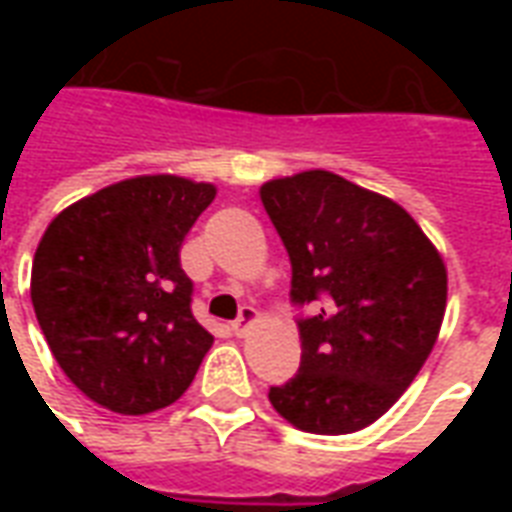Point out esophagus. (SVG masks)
Here are the masks:
<instances>
[{
    "mask_svg": "<svg viewBox=\"0 0 512 512\" xmlns=\"http://www.w3.org/2000/svg\"><path fill=\"white\" fill-rule=\"evenodd\" d=\"M260 323V312L255 310V307H241V315H238V321H233V334H238V337H244L252 326H257Z\"/></svg>",
    "mask_w": 512,
    "mask_h": 512,
    "instance_id": "obj_1",
    "label": "esophagus"
}]
</instances>
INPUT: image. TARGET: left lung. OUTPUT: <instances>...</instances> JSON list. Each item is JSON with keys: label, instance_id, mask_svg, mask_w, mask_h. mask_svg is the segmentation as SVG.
Here are the masks:
<instances>
[{"label": "left lung", "instance_id": "left-lung-1", "mask_svg": "<svg viewBox=\"0 0 512 512\" xmlns=\"http://www.w3.org/2000/svg\"><path fill=\"white\" fill-rule=\"evenodd\" d=\"M260 200L288 249L301 367L268 400L293 428L343 436L395 406L439 340L447 266L414 216L329 169L266 180Z\"/></svg>", "mask_w": 512, "mask_h": 512}]
</instances>
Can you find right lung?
Instances as JSON below:
<instances>
[{"mask_svg": "<svg viewBox=\"0 0 512 512\" xmlns=\"http://www.w3.org/2000/svg\"><path fill=\"white\" fill-rule=\"evenodd\" d=\"M213 183L136 175L82 197L46 227L32 260V307L62 373L115 414L175 403L213 334L191 315L180 244Z\"/></svg>", "mask_w": 512, "mask_h": 512, "instance_id": "add662e5", "label": "right lung"}]
</instances>
